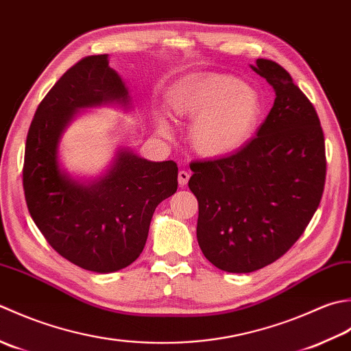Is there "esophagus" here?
I'll list each match as a JSON object with an SVG mask.
<instances>
[{
    "label": "esophagus",
    "instance_id": "obj_1",
    "mask_svg": "<svg viewBox=\"0 0 351 351\" xmlns=\"http://www.w3.org/2000/svg\"><path fill=\"white\" fill-rule=\"evenodd\" d=\"M189 177H191V174L188 173V171H184V169H182V171H178V184L182 186H186L188 184V182H189Z\"/></svg>",
    "mask_w": 351,
    "mask_h": 351
}]
</instances>
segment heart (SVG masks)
Instances as JSON below:
<instances>
[{"mask_svg": "<svg viewBox=\"0 0 351 351\" xmlns=\"http://www.w3.org/2000/svg\"><path fill=\"white\" fill-rule=\"evenodd\" d=\"M173 117L195 118L191 125V144L204 157H221L238 152L252 138L261 118L256 92L228 75H212L178 92L169 99ZM162 134L169 133L165 121Z\"/></svg>", "mask_w": 351, "mask_h": 351, "instance_id": "obj_1", "label": "heart"}]
</instances>
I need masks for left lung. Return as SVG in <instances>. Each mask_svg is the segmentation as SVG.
<instances>
[{
  "label": "left lung",
  "instance_id": "8db88e82",
  "mask_svg": "<svg viewBox=\"0 0 351 351\" xmlns=\"http://www.w3.org/2000/svg\"><path fill=\"white\" fill-rule=\"evenodd\" d=\"M252 68L276 90L267 119L236 153L192 162L188 183L198 199V245L227 273H252L288 252L311 223L326 183L315 107L278 63L257 59Z\"/></svg>",
  "mask_w": 351,
  "mask_h": 351
}]
</instances>
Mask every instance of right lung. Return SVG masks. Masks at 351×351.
<instances>
[{"label": "right lung", "instance_id": "obj_1", "mask_svg": "<svg viewBox=\"0 0 351 351\" xmlns=\"http://www.w3.org/2000/svg\"><path fill=\"white\" fill-rule=\"evenodd\" d=\"M128 103L107 54L88 56L63 74L36 109L28 128L23 184L28 212L47 242L74 265L95 273L125 268L145 247L160 202L177 191V163L121 152L103 180L83 186L63 174L57 144L74 112Z\"/></svg>", "mask_w": 351, "mask_h": 351}]
</instances>
